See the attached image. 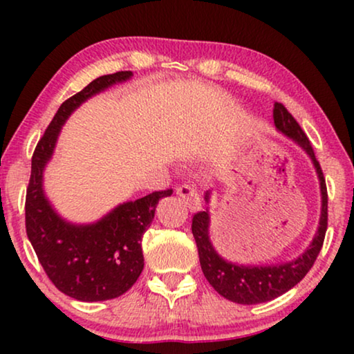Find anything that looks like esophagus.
<instances>
[{
    "instance_id": "esophagus-1",
    "label": "esophagus",
    "mask_w": 354,
    "mask_h": 354,
    "mask_svg": "<svg viewBox=\"0 0 354 354\" xmlns=\"http://www.w3.org/2000/svg\"><path fill=\"white\" fill-rule=\"evenodd\" d=\"M176 192L178 196H182L183 200L187 201V205L192 211L200 209V206H201L200 196H198V192L195 190V188H192L190 185H180V187H177Z\"/></svg>"
}]
</instances>
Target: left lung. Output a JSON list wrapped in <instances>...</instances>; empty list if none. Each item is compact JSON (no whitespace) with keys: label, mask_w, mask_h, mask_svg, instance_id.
Wrapping results in <instances>:
<instances>
[{"label":"left lung","mask_w":354,"mask_h":354,"mask_svg":"<svg viewBox=\"0 0 354 354\" xmlns=\"http://www.w3.org/2000/svg\"><path fill=\"white\" fill-rule=\"evenodd\" d=\"M274 124L279 132L287 135L295 143L301 147L316 167L319 183H321V219L316 235L311 245L304 250L301 256L290 263L270 266H243L225 261L212 246L209 240V212L200 211L192 219V234L195 236L198 254L203 274L211 283V287L222 297L239 304H258L280 297L290 288H293L313 268L317 259L319 251L324 245L327 230V187L321 164L314 156V149L309 143L306 133L299 127L292 114L282 103L274 104ZM206 203L209 201V192L205 195Z\"/></svg>","instance_id":"8db88e82"}]
</instances>
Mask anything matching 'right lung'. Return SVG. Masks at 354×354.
Wrapping results in <instances>:
<instances>
[{
    "mask_svg": "<svg viewBox=\"0 0 354 354\" xmlns=\"http://www.w3.org/2000/svg\"><path fill=\"white\" fill-rule=\"evenodd\" d=\"M133 74L101 75L59 106L37 143L26 196V230L48 279L67 297L104 301L124 295L143 270V234L154 219L158 201L172 190L153 192L127 201L95 224H71L53 209L43 192V171L55 151L62 124L79 106Z\"/></svg>",
    "mask_w": 354,
    "mask_h": 354,
    "instance_id": "1",
    "label": "right lung"
}]
</instances>
